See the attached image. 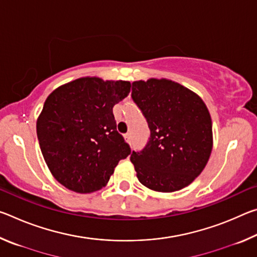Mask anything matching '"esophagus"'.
Returning <instances> with one entry per match:
<instances>
[{
	"instance_id": "esophagus-1",
	"label": "esophagus",
	"mask_w": 257,
	"mask_h": 257,
	"mask_svg": "<svg viewBox=\"0 0 257 257\" xmlns=\"http://www.w3.org/2000/svg\"><path fill=\"white\" fill-rule=\"evenodd\" d=\"M124 138H125V141H127L128 143H130V142H132V134L127 133V134L124 135Z\"/></svg>"
}]
</instances>
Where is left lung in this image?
<instances>
[{"mask_svg":"<svg viewBox=\"0 0 257 257\" xmlns=\"http://www.w3.org/2000/svg\"><path fill=\"white\" fill-rule=\"evenodd\" d=\"M133 101L147 121L150 138L130 155L137 178L161 193L185 188L201 175L212 152V121L202 98L167 79L133 82Z\"/></svg>","mask_w":257,"mask_h":257,"instance_id":"8db88e82","label":"left lung"}]
</instances>
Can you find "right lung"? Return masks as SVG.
Here are the masks:
<instances>
[{
  "mask_svg": "<svg viewBox=\"0 0 257 257\" xmlns=\"http://www.w3.org/2000/svg\"><path fill=\"white\" fill-rule=\"evenodd\" d=\"M129 81L80 78L46 98L37 137L50 171L76 193L101 189L130 146L116 130L113 106L130 93Z\"/></svg>",
  "mask_w": 257,
  "mask_h": 257,
  "instance_id": "obj_1",
  "label": "right lung"
}]
</instances>
